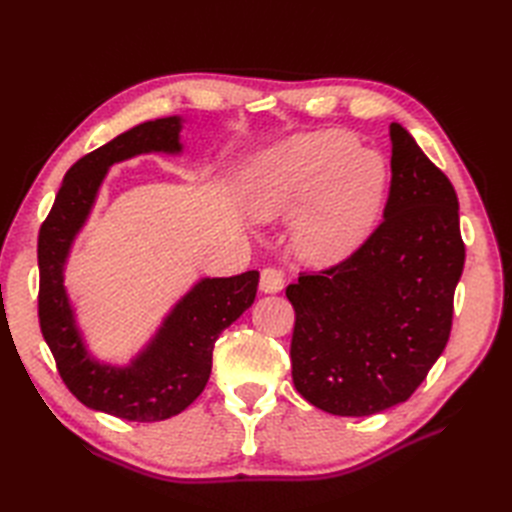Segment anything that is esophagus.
I'll use <instances>...</instances> for the list:
<instances>
[{
    "instance_id": "1",
    "label": "esophagus",
    "mask_w": 512,
    "mask_h": 512,
    "mask_svg": "<svg viewBox=\"0 0 512 512\" xmlns=\"http://www.w3.org/2000/svg\"><path fill=\"white\" fill-rule=\"evenodd\" d=\"M284 273L275 267H267L262 269L260 273V290L265 294H275V292H282L284 290Z\"/></svg>"
}]
</instances>
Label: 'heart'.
Masks as SVG:
<instances>
[{"label":"heart","instance_id":"heart-1","mask_svg":"<svg viewBox=\"0 0 512 512\" xmlns=\"http://www.w3.org/2000/svg\"><path fill=\"white\" fill-rule=\"evenodd\" d=\"M389 190V164L342 130L290 136L247 162L241 205L252 220L294 218L301 260L329 267L346 260L378 226Z\"/></svg>","mask_w":512,"mask_h":512}]
</instances>
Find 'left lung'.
Returning <instances> with one entry per match:
<instances>
[{
    "instance_id": "1",
    "label": "left lung",
    "mask_w": 512,
    "mask_h": 512,
    "mask_svg": "<svg viewBox=\"0 0 512 512\" xmlns=\"http://www.w3.org/2000/svg\"><path fill=\"white\" fill-rule=\"evenodd\" d=\"M382 224L342 265L286 288L292 380L316 408L369 416L404 401L442 354L466 260L453 183L391 123Z\"/></svg>"
}]
</instances>
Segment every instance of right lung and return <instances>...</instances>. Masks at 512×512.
I'll return each instance as SVG.
<instances>
[{
    "label": "right lung",
    "instance_id": "right-lung-1",
    "mask_svg": "<svg viewBox=\"0 0 512 512\" xmlns=\"http://www.w3.org/2000/svg\"><path fill=\"white\" fill-rule=\"evenodd\" d=\"M183 123L181 115L138 123L87 153L66 173L38 237V316L59 376L81 404L123 421H164L188 408L209 380L215 339L252 307L258 290V271L200 277L123 365L100 361L85 342L64 284L72 245L94 211L108 168L143 153L181 156Z\"/></svg>",
    "mask_w": 512,
    "mask_h": 512
}]
</instances>
